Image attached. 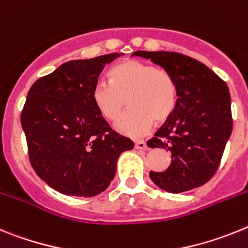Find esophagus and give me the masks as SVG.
I'll use <instances>...</instances> for the list:
<instances>
[{"label":"esophagus","mask_w":248,"mask_h":248,"mask_svg":"<svg viewBox=\"0 0 248 248\" xmlns=\"http://www.w3.org/2000/svg\"><path fill=\"white\" fill-rule=\"evenodd\" d=\"M135 148L136 150H146L147 148V143L145 141H136L135 142Z\"/></svg>","instance_id":"obj_1"}]
</instances>
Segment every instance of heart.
<instances>
[{"mask_svg": "<svg viewBox=\"0 0 248 248\" xmlns=\"http://www.w3.org/2000/svg\"><path fill=\"white\" fill-rule=\"evenodd\" d=\"M111 81L98 78L92 101L103 117L116 120L128 98L131 109L118 118L116 130L128 137H141L154 122L162 124L177 106V86L171 73L137 60H127L112 68Z\"/></svg>", "mask_w": 248, "mask_h": 248, "instance_id": "b5f03b06", "label": "heart"}]
</instances>
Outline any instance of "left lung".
Returning <instances> with one entry per match:
<instances>
[{
    "mask_svg": "<svg viewBox=\"0 0 248 248\" xmlns=\"http://www.w3.org/2000/svg\"><path fill=\"white\" fill-rule=\"evenodd\" d=\"M175 79L177 106L173 115L147 142L171 152V165L150 171L157 187L170 193L189 191L215 175L232 132L231 96L226 82L200 61L167 51H136Z\"/></svg>",
    "mask_w": 248,
    "mask_h": 248,
    "instance_id": "8db88e82",
    "label": "left lung"
}]
</instances>
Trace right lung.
<instances>
[{"label": "right lung", "instance_id": "add662e5", "mask_svg": "<svg viewBox=\"0 0 248 248\" xmlns=\"http://www.w3.org/2000/svg\"><path fill=\"white\" fill-rule=\"evenodd\" d=\"M120 56L68 61L30 88L21 113L30 161L38 177L63 195H100L115 177L120 155L133 148L92 101L100 73Z\"/></svg>", "mask_w": 248, "mask_h": 248}]
</instances>
